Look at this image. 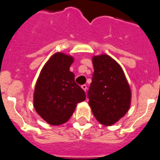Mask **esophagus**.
<instances>
[{
    "instance_id": "34e87169",
    "label": "esophagus",
    "mask_w": 160,
    "mask_h": 160,
    "mask_svg": "<svg viewBox=\"0 0 160 160\" xmlns=\"http://www.w3.org/2000/svg\"><path fill=\"white\" fill-rule=\"evenodd\" d=\"M81 88L86 92V90H87V85H85V84H83V85L81 86Z\"/></svg>"
}]
</instances>
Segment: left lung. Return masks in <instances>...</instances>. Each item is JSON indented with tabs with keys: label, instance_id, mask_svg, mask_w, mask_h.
Returning a JSON list of instances; mask_svg holds the SVG:
<instances>
[{
	"label": "left lung",
	"instance_id": "obj_1",
	"mask_svg": "<svg viewBox=\"0 0 160 160\" xmlns=\"http://www.w3.org/2000/svg\"><path fill=\"white\" fill-rule=\"evenodd\" d=\"M94 72L88 104L98 122L112 126L129 110L131 91L120 65L108 55L92 57Z\"/></svg>",
	"mask_w": 160,
	"mask_h": 160
}]
</instances>
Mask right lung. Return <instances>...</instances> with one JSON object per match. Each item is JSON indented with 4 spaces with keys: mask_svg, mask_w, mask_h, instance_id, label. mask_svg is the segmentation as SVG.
Masks as SVG:
<instances>
[{
    "mask_svg": "<svg viewBox=\"0 0 160 160\" xmlns=\"http://www.w3.org/2000/svg\"><path fill=\"white\" fill-rule=\"evenodd\" d=\"M74 59L61 52L54 54L44 65L34 92V107L44 121L53 126L63 124L84 101L85 92L70 72Z\"/></svg>",
    "mask_w": 160,
    "mask_h": 160,
    "instance_id": "right-lung-1",
    "label": "right lung"
}]
</instances>
